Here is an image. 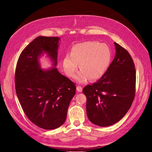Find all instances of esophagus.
<instances>
[{
    "label": "esophagus",
    "instance_id": "obj_1",
    "mask_svg": "<svg viewBox=\"0 0 152 152\" xmlns=\"http://www.w3.org/2000/svg\"><path fill=\"white\" fill-rule=\"evenodd\" d=\"M77 90L78 91V92H81L82 90H83V87H81V86H78L77 87Z\"/></svg>",
    "mask_w": 152,
    "mask_h": 152
}]
</instances>
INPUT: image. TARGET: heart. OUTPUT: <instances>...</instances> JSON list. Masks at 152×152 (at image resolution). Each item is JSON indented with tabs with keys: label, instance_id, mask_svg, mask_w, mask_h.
<instances>
[{
	"label": "heart",
	"instance_id": "obj_1",
	"mask_svg": "<svg viewBox=\"0 0 152 152\" xmlns=\"http://www.w3.org/2000/svg\"><path fill=\"white\" fill-rule=\"evenodd\" d=\"M111 53L105 44L96 41H88L75 44L63 60L65 73L73 77L80 64L81 71L77 77L80 83L86 81L88 78L96 80L101 78L110 64Z\"/></svg>",
	"mask_w": 152,
	"mask_h": 152
}]
</instances>
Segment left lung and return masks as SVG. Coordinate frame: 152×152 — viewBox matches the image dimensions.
Returning <instances> with one entry per match:
<instances>
[{"label": "left lung", "mask_w": 152, "mask_h": 152, "mask_svg": "<svg viewBox=\"0 0 152 152\" xmlns=\"http://www.w3.org/2000/svg\"><path fill=\"white\" fill-rule=\"evenodd\" d=\"M115 55L104 75L92 85L86 86L87 117L94 124L105 127L122 119L133 102L135 94L136 71L128 53L114 42Z\"/></svg>", "instance_id": "1"}]
</instances>
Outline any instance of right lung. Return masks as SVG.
I'll return each instance as SVG.
<instances>
[{"label":"right lung","instance_id":"right-lung-1","mask_svg":"<svg viewBox=\"0 0 152 152\" xmlns=\"http://www.w3.org/2000/svg\"><path fill=\"white\" fill-rule=\"evenodd\" d=\"M58 37H38L20 54L17 63L15 91L26 116L37 126L54 129L66 118L75 84L56 67L42 70L39 57L45 53L57 65Z\"/></svg>","mask_w":152,"mask_h":152}]
</instances>
